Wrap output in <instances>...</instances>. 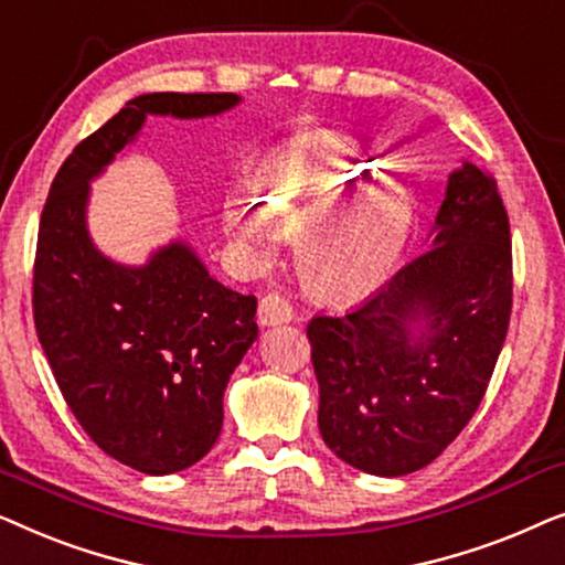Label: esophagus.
<instances>
[{
	"label": "esophagus",
	"instance_id": "obj_1",
	"mask_svg": "<svg viewBox=\"0 0 565 565\" xmlns=\"http://www.w3.org/2000/svg\"><path fill=\"white\" fill-rule=\"evenodd\" d=\"M257 319H259L262 327H277V323H288L292 319V308L282 296H277V292H267V296L259 300Z\"/></svg>",
	"mask_w": 565,
	"mask_h": 565
}]
</instances>
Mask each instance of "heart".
<instances>
[{"label":"heart","mask_w":565,"mask_h":565,"mask_svg":"<svg viewBox=\"0 0 565 565\" xmlns=\"http://www.w3.org/2000/svg\"><path fill=\"white\" fill-rule=\"evenodd\" d=\"M257 190L259 200L231 195L223 213L228 236L252 262H267L282 234L311 227L300 244V269L319 296H365L404 249L412 223L406 195L342 141L275 151L259 169Z\"/></svg>","instance_id":"1"}]
</instances>
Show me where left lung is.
I'll use <instances>...</instances> for the list:
<instances>
[{"label":"left lung","instance_id":"8db88e82","mask_svg":"<svg viewBox=\"0 0 565 565\" xmlns=\"http://www.w3.org/2000/svg\"><path fill=\"white\" fill-rule=\"evenodd\" d=\"M512 313V238L497 180L447 177L431 246L360 306L308 323L329 450L370 476L429 466L476 414Z\"/></svg>","mask_w":565,"mask_h":565}]
</instances>
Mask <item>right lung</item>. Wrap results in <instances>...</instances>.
Segmentation results:
<instances>
[{
  "label": "right lung",
  "instance_id": "right-lung-1",
  "mask_svg": "<svg viewBox=\"0 0 565 565\" xmlns=\"http://www.w3.org/2000/svg\"><path fill=\"white\" fill-rule=\"evenodd\" d=\"M231 92H151L84 138L45 200L33 273L41 347L76 422L99 450L149 476L195 466L223 427V391L257 339V298L211 277L190 244L146 265L105 257L87 228L89 182L134 143L149 115L207 118Z\"/></svg>",
  "mask_w": 565,
  "mask_h": 565
}]
</instances>
